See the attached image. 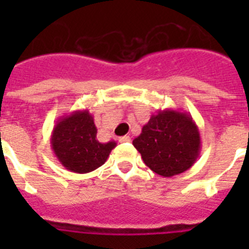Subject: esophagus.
<instances>
[{"label": "esophagus", "mask_w": 249, "mask_h": 249, "mask_svg": "<svg viewBox=\"0 0 249 249\" xmlns=\"http://www.w3.org/2000/svg\"><path fill=\"white\" fill-rule=\"evenodd\" d=\"M119 142H121V143H128V142H130V137L129 136H123L119 138Z\"/></svg>", "instance_id": "obj_1"}]
</instances>
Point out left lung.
<instances>
[{
	"label": "left lung",
	"mask_w": 249,
	"mask_h": 249,
	"mask_svg": "<svg viewBox=\"0 0 249 249\" xmlns=\"http://www.w3.org/2000/svg\"><path fill=\"white\" fill-rule=\"evenodd\" d=\"M133 146L152 172L172 177L190 169L196 161L201 148L200 133L190 113L160 109L150 117Z\"/></svg>",
	"instance_id": "8db88e82"
}]
</instances>
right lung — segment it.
Instances as JSON below:
<instances>
[{
	"mask_svg": "<svg viewBox=\"0 0 249 249\" xmlns=\"http://www.w3.org/2000/svg\"><path fill=\"white\" fill-rule=\"evenodd\" d=\"M50 143L59 163L73 173H89L106 163L115 141L101 143L97 126L88 109L62 116L53 129Z\"/></svg>",
	"mask_w": 249,
	"mask_h": 249,
	"instance_id": "add662e5",
	"label": "right lung"
}]
</instances>
